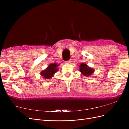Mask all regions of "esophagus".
<instances>
[{
	"instance_id": "34e87169",
	"label": "esophagus",
	"mask_w": 129,
	"mask_h": 129,
	"mask_svg": "<svg viewBox=\"0 0 129 129\" xmlns=\"http://www.w3.org/2000/svg\"><path fill=\"white\" fill-rule=\"evenodd\" d=\"M71 62H72V61L71 60H68L67 61H66L65 62H66V63H71Z\"/></svg>"
}]
</instances>
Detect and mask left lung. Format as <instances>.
<instances>
[{"instance_id":"obj_1","label":"left lung","mask_w":129,"mask_h":129,"mask_svg":"<svg viewBox=\"0 0 129 129\" xmlns=\"http://www.w3.org/2000/svg\"><path fill=\"white\" fill-rule=\"evenodd\" d=\"M80 72L82 73L83 76L88 77L92 75V74L94 72V69L89 67V66L84 63H82L80 66Z\"/></svg>"}]
</instances>
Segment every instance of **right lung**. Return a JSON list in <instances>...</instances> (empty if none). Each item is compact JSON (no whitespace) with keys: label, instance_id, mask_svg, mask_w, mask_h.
<instances>
[{"label":"right lung","instance_id":"1","mask_svg":"<svg viewBox=\"0 0 129 129\" xmlns=\"http://www.w3.org/2000/svg\"><path fill=\"white\" fill-rule=\"evenodd\" d=\"M58 66L59 64H57L56 63L50 64L47 68L40 73L41 75L44 77V79H50L58 70L57 68V66Z\"/></svg>","mask_w":129,"mask_h":129}]
</instances>
